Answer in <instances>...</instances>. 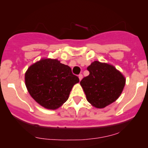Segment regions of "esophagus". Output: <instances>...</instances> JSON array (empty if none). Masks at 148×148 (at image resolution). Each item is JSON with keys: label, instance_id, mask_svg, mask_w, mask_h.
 <instances>
[{"label": "esophagus", "instance_id": "esophagus-1", "mask_svg": "<svg viewBox=\"0 0 148 148\" xmlns=\"http://www.w3.org/2000/svg\"><path fill=\"white\" fill-rule=\"evenodd\" d=\"M82 78H83V75H82V74H79V79L80 81L82 79Z\"/></svg>", "mask_w": 148, "mask_h": 148}]
</instances>
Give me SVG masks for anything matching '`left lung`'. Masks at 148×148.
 Segmentation results:
<instances>
[{"mask_svg": "<svg viewBox=\"0 0 148 148\" xmlns=\"http://www.w3.org/2000/svg\"><path fill=\"white\" fill-rule=\"evenodd\" d=\"M88 76L80 82L87 100L97 108H103L121 96L126 79L112 64L94 61L87 68Z\"/></svg>", "mask_w": 148, "mask_h": 148, "instance_id": "obj_1", "label": "left lung"}]
</instances>
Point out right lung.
Returning a JSON list of instances; mask_svg holds the SVG:
<instances>
[{"label":"right lung","mask_w":148,"mask_h":148,"mask_svg":"<svg viewBox=\"0 0 148 148\" xmlns=\"http://www.w3.org/2000/svg\"><path fill=\"white\" fill-rule=\"evenodd\" d=\"M79 82L68 65L57 59L42 58L32 64L25 74L27 90L42 106L56 110L68 100L75 84Z\"/></svg>","instance_id":"obj_1"}]
</instances>
